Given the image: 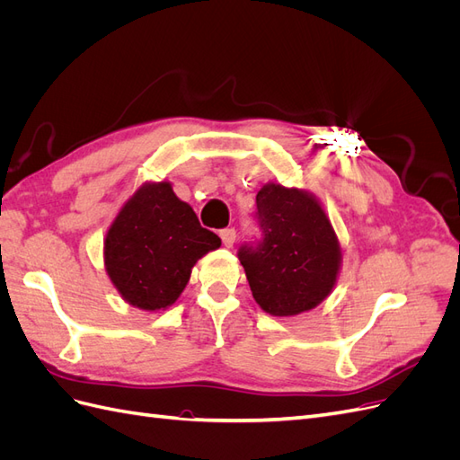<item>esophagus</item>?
<instances>
[{
    "mask_svg": "<svg viewBox=\"0 0 460 460\" xmlns=\"http://www.w3.org/2000/svg\"><path fill=\"white\" fill-rule=\"evenodd\" d=\"M220 240H222V245H225V247H232L234 242H235V230L234 228L220 230Z\"/></svg>",
    "mask_w": 460,
    "mask_h": 460,
    "instance_id": "obj_1",
    "label": "esophagus"
}]
</instances>
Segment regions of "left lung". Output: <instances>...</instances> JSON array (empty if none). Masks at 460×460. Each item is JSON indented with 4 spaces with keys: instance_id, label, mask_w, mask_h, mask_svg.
<instances>
[{
    "instance_id": "obj_1",
    "label": "left lung",
    "mask_w": 460,
    "mask_h": 460,
    "mask_svg": "<svg viewBox=\"0 0 460 460\" xmlns=\"http://www.w3.org/2000/svg\"><path fill=\"white\" fill-rule=\"evenodd\" d=\"M262 238L240 247L249 288L272 316L314 309L336 286L341 247L323 205L313 193L264 184L257 193Z\"/></svg>"
}]
</instances>
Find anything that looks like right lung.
I'll list each match as a JSON object with an SVG mask.
<instances>
[{
  "label": "right lung",
  "instance_id": "add662e5",
  "mask_svg": "<svg viewBox=\"0 0 460 460\" xmlns=\"http://www.w3.org/2000/svg\"><path fill=\"white\" fill-rule=\"evenodd\" d=\"M220 238L199 225L171 182H149L124 203L105 235V270L124 301L161 311L182 294L193 264Z\"/></svg>",
  "mask_w": 460,
  "mask_h": 460
}]
</instances>
